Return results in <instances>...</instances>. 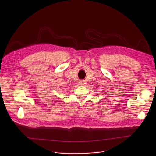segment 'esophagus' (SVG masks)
<instances>
[{
	"label": "esophagus",
	"instance_id": "esophagus-1",
	"mask_svg": "<svg viewBox=\"0 0 156 156\" xmlns=\"http://www.w3.org/2000/svg\"><path fill=\"white\" fill-rule=\"evenodd\" d=\"M80 85H83V84H84V83H83V81H80Z\"/></svg>",
	"mask_w": 156,
	"mask_h": 156
}]
</instances>
